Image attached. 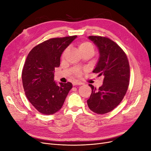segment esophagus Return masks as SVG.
<instances>
[{"label":"esophagus","mask_w":151,"mask_h":151,"mask_svg":"<svg viewBox=\"0 0 151 151\" xmlns=\"http://www.w3.org/2000/svg\"><path fill=\"white\" fill-rule=\"evenodd\" d=\"M83 83H80V82H77V81H74L72 83V85L73 86H77V85H82Z\"/></svg>","instance_id":"1"}]
</instances>
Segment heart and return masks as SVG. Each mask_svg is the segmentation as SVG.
I'll return each mask as SVG.
<instances>
[{"instance_id": "1", "label": "heart", "mask_w": 151, "mask_h": 151, "mask_svg": "<svg viewBox=\"0 0 151 151\" xmlns=\"http://www.w3.org/2000/svg\"><path fill=\"white\" fill-rule=\"evenodd\" d=\"M78 48L83 55H84L86 53L93 54L94 52V45L90 42H88V41L79 43L78 44ZM66 52H67V50H65L64 52H63V56L64 55ZM82 72H83V71L81 70H79V69L77 70L76 71V75L77 76H80L82 74Z\"/></svg>"}]
</instances>
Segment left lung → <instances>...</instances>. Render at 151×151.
Wrapping results in <instances>:
<instances>
[{
  "mask_svg": "<svg viewBox=\"0 0 151 151\" xmlns=\"http://www.w3.org/2000/svg\"><path fill=\"white\" fill-rule=\"evenodd\" d=\"M98 47L100 57L93 72L104 76L98 89L92 84L88 107L93 112L103 115L112 111L124 98L130 81V65L126 53L113 40L104 36H89Z\"/></svg>",
  "mask_w": 151,
  "mask_h": 151,
  "instance_id": "8db88e82",
  "label": "left lung"
}]
</instances>
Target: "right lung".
<instances>
[{
    "mask_svg": "<svg viewBox=\"0 0 151 151\" xmlns=\"http://www.w3.org/2000/svg\"><path fill=\"white\" fill-rule=\"evenodd\" d=\"M77 36L50 38L32 49L22 72L26 98L37 110L52 115L60 110L72 88L71 83H59L54 80V70L60 66L62 52Z\"/></svg>",
    "mask_w": 151,
    "mask_h": 151,
    "instance_id": "obj_1",
    "label": "right lung"
}]
</instances>
